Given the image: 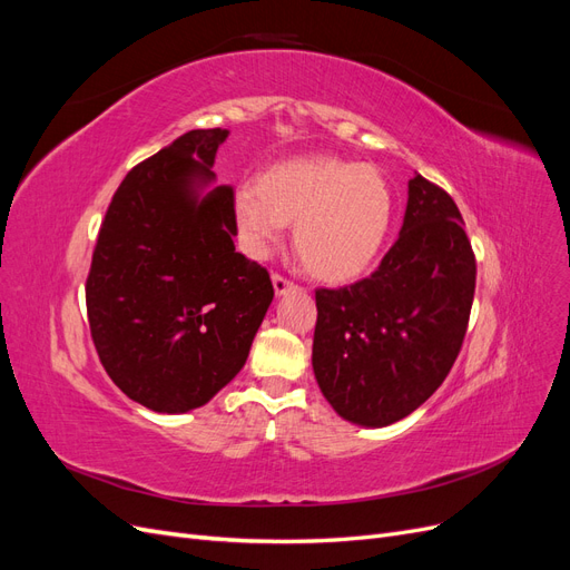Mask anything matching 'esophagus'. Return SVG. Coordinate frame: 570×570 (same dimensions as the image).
<instances>
[{
  "label": "esophagus",
  "instance_id": "1",
  "mask_svg": "<svg viewBox=\"0 0 570 570\" xmlns=\"http://www.w3.org/2000/svg\"><path fill=\"white\" fill-rule=\"evenodd\" d=\"M273 289H275V295H285V292L297 289V283H292L289 278H285V275H281V273H273Z\"/></svg>",
  "mask_w": 570,
  "mask_h": 570
}]
</instances>
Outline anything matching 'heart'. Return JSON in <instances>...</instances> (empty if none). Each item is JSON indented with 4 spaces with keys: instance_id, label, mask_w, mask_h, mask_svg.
<instances>
[{
    "instance_id": "1",
    "label": "heart",
    "mask_w": 570,
    "mask_h": 570,
    "mask_svg": "<svg viewBox=\"0 0 570 570\" xmlns=\"http://www.w3.org/2000/svg\"><path fill=\"white\" fill-rule=\"evenodd\" d=\"M233 212L249 254L266 256L295 223L292 245L304 268L318 281L347 283L381 254L394 197L375 166L312 154L273 164L254 185L237 187Z\"/></svg>"
}]
</instances>
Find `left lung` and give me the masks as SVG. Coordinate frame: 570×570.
Returning a JSON list of instances; mask_svg holds the SVG:
<instances>
[{"mask_svg":"<svg viewBox=\"0 0 570 570\" xmlns=\"http://www.w3.org/2000/svg\"><path fill=\"white\" fill-rule=\"evenodd\" d=\"M475 292V254L454 199L409 180L396 243L368 278L316 289L314 373L331 406L383 428L416 411L461 352Z\"/></svg>","mask_w":570,"mask_h":570,"instance_id":"obj_1","label":"left lung"}]
</instances>
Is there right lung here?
<instances>
[{"label":"right lung","mask_w":570,"mask_h":570,"mask_svg":"<svg viewBox=\"0 0 570 570\" xmlns=\"http://www.w3.org/2000/svg\"><path fill=\"white\" fill-rule=\"evenodd\" d=\"M228 130H189L128 170L97 235L85 304L116 387L159 413L204 406L245 366L273 283L235 252L233 185L212 166Z\"/></svg>","instance_id":"1"}]
</instances>
